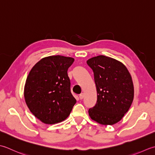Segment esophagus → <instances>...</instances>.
Wrapping results in <instances>:
<instances>
[{"label":"esophagus","mask_w":155,"mask_h":155,"mask_svg":"<svg viewBox=\"0 0 155 155\" xmlns=\"http://www.w3.org/2000/svg\"><path fill=\"white\" fill-rule=\"evenodd\" d=\"M79 97H80V100H82L84 97V93H81V94H80V96H79Z\"/></svg>","instance_id":"esophagus-1"}]
</instances>
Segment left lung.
Segmentation results:
<instances>
[{
  "label": "left lung",
  "instance_id": "8db88e82",
  "mask_svg": "<svg viewBox=\"0 0 155 155\" xmlns=\"http://www.w3.org/2000/svg\"><path fill=\"white\" fill-rule=\"evenodd\" d=\"M87 64L93 70L97 102L89 109L93 120L103 125L118 122L130 108L134 99L132 77L126 66L115 59L98 55Z\"/></svg>",
  "mask_w": 155,
  "mask_h": 155
}]
</instances>
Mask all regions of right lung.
Wrapping results in <instances>:
<instances>
[{"mask_svg":"<svg viewBox=\"0 0 155 155\" xmlns=\"http://www.w3.org/2000/svg\"><path fill=\"white\" fill-rule=\"evenodd\" d=\"M74 61L69 57H46L28 75L24 89L25 102L31 113L45 124L64 121L76 103L68 75V69Z\"/></svg>","mask_w":155,"mask_h":155,"instance_id":"add662e5","label":"right lung"}]
</instances>
